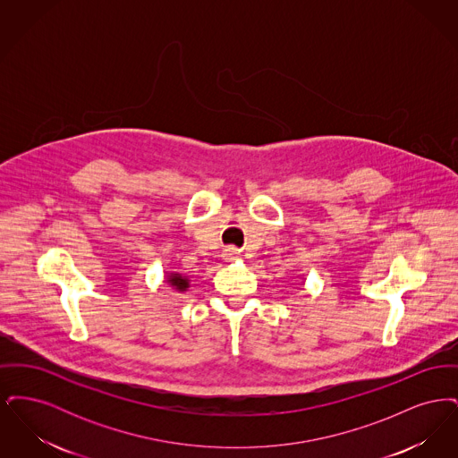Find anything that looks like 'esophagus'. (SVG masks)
Returning a JSON list of instances; mask_svg holds the SVG:
<instances>
[{
	"label": "esophagus",
	"instance_id": "obj_1",
	"mask_svg": "<svg viewBox=\"0 0 458 458\" xmlns=\"http://www.w3.org/2000/svg\"><path fill=\"white\" fill-rule=\"evenodd\" d=\"M237 254H239V252H237V249H233V247H230V249L225 250V258H226V259H233V258H237Z\"/></svg>",
	"mask_w": 458,
	"mask_h": 458
}]
</instances>
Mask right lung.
<instances>
[{
	"label": "right lung",
	"instance_id": "add662e5",
	"mask_svg": "<svg viewBox=\"0 0 458 458\" xmlns=\"http://www.w3.org/2000/svg\"><path fill=\"white\" fill-rule=\"evenodd\" d=\"M168 284H174L176 290H180V292H183V290H187L189 288V280L187 278H183L182 275H178V273H172L170 275V278L166 280Z\"/></svg>",
	"mask_w": 458,
	"mask_h": 458
}]
</instances>
